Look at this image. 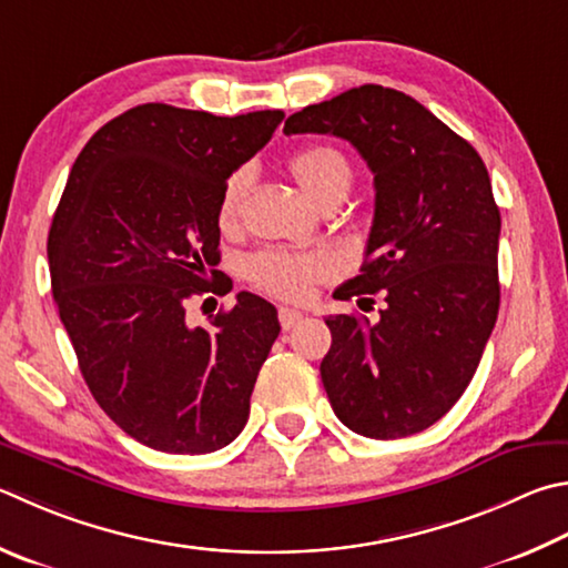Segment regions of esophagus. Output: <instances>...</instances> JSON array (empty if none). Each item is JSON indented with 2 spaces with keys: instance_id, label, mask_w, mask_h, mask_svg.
Returning a JSON list of instances; mask_svg holds the SVG:
<instances>
[{
  "instance_id": "1",
  "label": "esophagus",
  "mask_w": 568,
  "mask_h": 568,
  "mask_svg": "<svg viewBox=\"0 0 568 568\" xmlns=\"http://www.w3.org/2000/svg\"><path fill=\"white\" fill-rule=\"evenodd\" d=\"M277 317H281L283 329H291V327H295L297 323H301L303 313L301 311H293V307H281V311H277Z\"/></svg>"
}]
</instances>
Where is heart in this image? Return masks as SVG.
Instances as JSON below:
<instances>
[{
    "label": "heart",
    "instance_id": "b5f03b06",
    "mask_svg": "<svg viewBox=\"0 0 568 568\" xmlns=\"http://www.w3.org/2000/svg\"><path fill=\"white\" fill-rule=\"evenodd\" d=\"M293 176L301 189L320 205L335 195H347L353 183V169L347 159L333 146H307L291 159ZM253 181L251 169H239L225 181L219 201V225L223 231H235L241 223L243 203ZM251 281L261 291L283 301H307L320 281H327L335 273V265L323 253H293L267 248L253 255L245 265Z\"/></svg>",
    "mask_w": 568,
    "mask_h": 568
}]
</instances>
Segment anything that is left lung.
Returning <instances> with one entry per match:
<instances>
[{
    "mask_svg": "<svg viewBox=\"0 0 568 568\" xmlns=\"http://www.w3.org/2000/svg\"><path fill=\"white\" fill-rule=\"evenodd\" d=\"M283 131L345 139L375 173L365 263L337 297L383 291L387 305L377 323L325 317L329 405L363 437L417 435L455 407L497 323L501 219L487 166L419 101L377 84L305 106Z\"/></svg>",
    "mask_w": 568,
    "mask_h": 568,
    "instance_id": "8db88e82",
    "label": "left lung"
}]
</instances>
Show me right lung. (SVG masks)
Instances as JSON below:
<instances>
[{"label":"right lung","instance_id":"right-lung-1","mask_svg":"<svg viewBox=\"0 0 568 568\" xmlns=\"http://www.w3.org/2000/svg\"><path fill=\"white\" fill-rule=\"evenodd\" d=\"M283 119L141 104L71 166L47 241L51 293L99 407L151 449L209 455L248 422L277 311L243 291L193 327L185 303L231 291L213 271L221 191Z\"/></svg>","mask_w":568,"mask_h":568}]
</instances>
